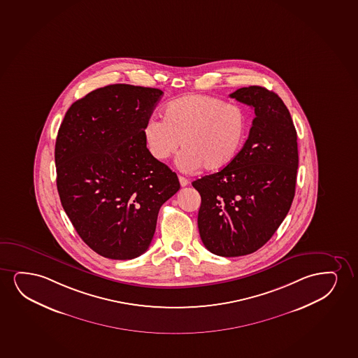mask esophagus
<instances>
[{
	"mask_svg": "<svg viewBox=\"0 0 358 358\" xmlns=\"http://www.w3.org/2000/svg\"><path fill=\"white\" fill-rule=\"evenodd\" d=\"M178 181H180V185H181L182 187L188 186V183H189V181L187 180L186 177L183 176H178Z\"/></svg>",
	"mask_w": 358,
	"mask_h": 358,
	"instance_id": "34e87169",
	"label": "esophagus"
}]
</instances>
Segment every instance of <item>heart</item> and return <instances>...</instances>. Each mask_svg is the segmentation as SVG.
<instances>
[{"instance_id": "1", "label": "heart", "mask_w": 358, "mask_h": 358, "mask_svg": "<svg viewBox=\"0 0 358 358\" xmlns=\"http://www.w3.org/2000/svg\"><path fill=\"white\" fill-rule=\"evenodd\" d=\"M249 115L244 108L206 94H188L167 103L163 121L144 122L143 141L152 158L165 162L183 149L177 164L185 171L201 166L217 171L232 163L245 143Z\"/></svg>"}]
</instances>
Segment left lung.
Wrapping results in <instances>:
<instances>
[{
    "label": "left lung",
    "instance_id": "1",
    "mask_svg": "<svg viewBox=\"0 0 358 358\" xmlns=\"http://www.w3.org/2000/svg\"><path fill=\"white\" fill-rule=\"evenodd\" d=\"M229 97L254 108L249 137L232 163L192 182L201 196L203 244L224 257L248 255L268 242L293 203L299 166L297 135L278 94L261 86Z\"/></svg>",
    "mask_w": 358,
    "mask_h": 358
}]
</instances>
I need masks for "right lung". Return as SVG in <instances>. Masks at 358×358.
<instances>
[{
    "mask_svg": "<svg viewBox=\"0 0 358 358\" xmlns=\"http://www.w3.org/2000/svg\"><path fill=\"white\" fill-rule=\"evenodd\" d=\"M162 90L109 85L73 103L57 136V188L87 245L113 260L147 251L159 210L180 189L175 172L149 155L143 125Z\"/></svg>",
    "mask_w": 358,
    "mask_h": 358,
    "instance_id": "1",
    "label": "right lung"
}]
</instances>
